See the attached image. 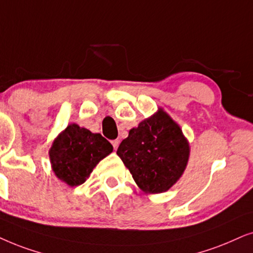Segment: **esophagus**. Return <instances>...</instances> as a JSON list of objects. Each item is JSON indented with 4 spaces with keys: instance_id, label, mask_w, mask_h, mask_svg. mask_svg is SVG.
<instances>
[{
    "instance_id": "34e87169",
    "label": "esophagus",
    "mask_w": 253,
    "mask_h": 253,
    "mask_svg": "<svg viewBox=\"0 0 253 253\" xmlns=\"http://www.w3.org/2000/svg\"><path fill=\"white\" fill-rule=\"evenodd\" d=\"M111 143H112V146H113L114 149H117L118 146H119V141H118V140H113V141H111Z\"/></svg>"
}]
</instances>
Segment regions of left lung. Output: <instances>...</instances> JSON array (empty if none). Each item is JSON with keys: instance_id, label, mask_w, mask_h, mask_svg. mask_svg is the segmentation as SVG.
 <instances>
[{"instance_id": "obj_1", "label": "left lung", "mask_w": 253, "mask_h": 253, "mask_svg": "<svg viewBox=\"0 0 253 253\" xmlns=\"http://www.w3.org/2000/svg\"><path fill=\"white\" fill-rule=\"evenodd\" d=\"M141 190L162 193L177 183L186 169L190 144L179 125L163 109L129 130L117 150Z\"/></svg>"}]
</instances>
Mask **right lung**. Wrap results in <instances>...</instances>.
Instances as JSON below:
<instances>
[{
	"label": "right lung",
	"mask_w": 253,
	"mask_h": 253,
	"mask_svg": "<svg viewBox=\"0 0 253 253\" xmlns=\"http://www.w3.org/2000/svg\"><path fill=\"white\" fill-rule=\"evenodd\" d=\"M112 150V144L99 133H91L79 125L70 124L54 140L49 160L60 180L69 186H79Z\"/></svg>",
	"instance_id": "1"
}]
</instances>
